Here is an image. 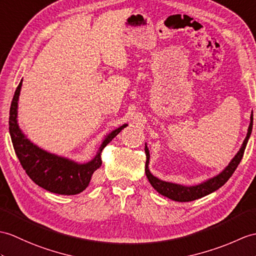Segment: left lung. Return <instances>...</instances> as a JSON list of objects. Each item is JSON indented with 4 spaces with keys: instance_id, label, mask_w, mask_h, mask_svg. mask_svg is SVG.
Masks as SVG:
<instances>
[{
    "instance_id": "obj_1",
    "label": "left lung",
    "mask_w": 256,
    "mask_h": 256,
    "mask_svg": "<svg viewBox=\"0 0 256 256\" xmlns=\"http://www.w3.org/2000/svg\"><path fill=\"white\" fill-rule=\"evenodd\" d=\"M252 128H253V111L251 114V116H250V126L248 128V133H246V138L243 140L239 152H238L236 154V156L231 159V162L228 164L227 167H226L222 172H219L217 176L210 178V179H207L198 184H195V186H183V184L164 181L154 176L150 170V150H148L147 144H145V152H146L145 172H146L148 181L150 182L152 188H155L159 194H162L166 196V198H168L172 200H176V202H191L200 198H204V196L215 192L216 190L222 188L224 184L229 180V178L232 176L234 170L236 169L238 164H240L241 159L243 157V154H244L248 140L250 138V136H251Z\"/></svg>"
}]
</instances>
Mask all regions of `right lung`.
<instances>
[{
    "label": "right lung",
    "instance_id": "right-lung-1",
    "mask_svg": "<svg viewBox=\"0 0 256 256\" xmlns=\"http://www.w3.org/2000/svg\"><path fill=\"white\" fill-rule=\"evenodd\" d=\"M22 80L16 88L10 109V135L13 147L24 170L30 179L46 191L61 195H76L88 186L92 176L100 168L101 152L128 124L116 128L104 136L94 157L87 162H77L73 159L56 155L40 148L24 134L20 128L18 100Z\"/></svg>",
    "mask_w": 256,
    "mask_h": 256
}]
</instances>
